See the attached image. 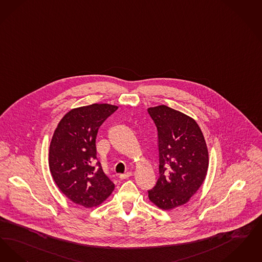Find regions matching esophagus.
Wrapping results in <instances>:
<instances>
[{
  "label": "esophagus",
  "mask_w": 262,
  "mask_h": 262,
  "mask_svg": "<svg viewBox=\"0 0 262 262\" xmlns=\"http://www.w3.org/2000/svg\"><path fill=\"white\" fill-rule=\"evenodd\" d=\"M130 176H132V172H126L124 174H120V175H119V178H120L121 180H123V179L129 178Z\"/></svg>",
  "instance_id": "obj_1"
}]
</instances>
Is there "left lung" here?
Wrapping results in <instances>:
<instances>
[{
  "label": "left lung",
  "mask_w": 262,
  "mask_h": 262,
  "mask_svg": "<svg viewBox=\"0 0 262 262\" xmlns=\"http://www.w3.org/2000/svg\"><path fill=\"white\" fill-rule=\"evenodd\" d=\"M158 129L160 176L148 199L168 210L190 201L205 181L208 151L198 123L166 105L148 108Z\"/></svg>",
  "instance_id": "left-lung-1"
}]
</instances>
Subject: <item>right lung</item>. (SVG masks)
Listing matches in <instances>:
<instances>
[{"mask_svg": "<svg viewBox=\"0 0 262 262\" xmlns=\"http://www.w3.org/2000/svg\"><path fill=\"white\" fill-rule=\"evenodd\" d=\"M118 107L94 103L71 110L59 121L52 138L49 166L58 189L71 202L85 207L101 205L114 184L97 160L99 128Z\"/></svg>", "mask_w": 262, "mask_h": 262, "instance_id": "add662e5", "label": "right lung"}]
</instances>
